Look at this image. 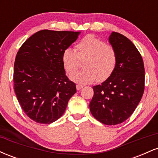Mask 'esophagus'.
Returning <instances> with one entry per match:
<instances>
[{"mask_svg": "<svg viewBox=\"0 0 158 158\" xmlns=\"http://www.w3.org/2000/svg\"><path fill=\"white\" fill-rule=\"evenodd\" d=\"M82 88H83L82 85H77V89L78 90H81Z\"/></svg>", "mask_w": 158, "mask_h": 158, "instance_id": "obj_1", "label": "esophagus"}]
</instances>
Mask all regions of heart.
<instances>
[{
    "mask_svg": "<svg viewBox=\"0 0 158 158\" xmlns=\"http://www.w3.org/2000/svg\"><path fill=\"white\" fill-rule=\"evenodd\" d=\"M76 51L68 48L63 52L61 61L65 71L72 74L85 61L82 71L70 77L73 82L88 85L98 81L107 80L113 74L117 64V53L112 45L93 35H88L75 47Z\"/></svg>",
    "mask_w": 158,
    "mask_h": 158,
    "instance_id": "b5f03b06",
    "label": "heart"
}]
</instances>
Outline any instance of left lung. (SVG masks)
<instances>
[{"mask_svg": "<svg viewBox=\"0 0 158 158\" xmlns=\"http://www.w3.org/2000/svg\"><path fill=\"white\" fill-rule=\"evenodd\" d=\"M108 41L117 51V67L107 80L93 87L94 94L89 107L98 121L114 126L126 120L141 100L145 69L142 56L128 38L112 32Z\"/></svg>", "mask_w": 158, "mask_h": 158, "instance_id": "obj_1", "label": "left lung"}]
</instances>
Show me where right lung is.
Returning a JSON list of instances; mask_svg holds the SVG:
<instances>
[{
    "mask_svg": "<svg viewBox=\"0 0 158 158\" xmlns=\"http://www.w3.org/2000/svg\"><path fill=\"white\" fill-rule=\"evenodd\" d=\"M80 32L43 30L19 49L14 64V90L25 114L35 122L50 124L64 113L76 84L65 75L61 56Z\"/></svg>",
    "mask_w": 158,
    "mask_h": 158,
    "instance_id": "obj_1",
    "label": "right lung"
}]
</instances>
